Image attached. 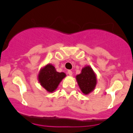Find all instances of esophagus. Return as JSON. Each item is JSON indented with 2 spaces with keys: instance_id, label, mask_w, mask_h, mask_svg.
<instances>
[{
  "instance_id": "34e87169",
  "label": "esophagus",
  "mask_w": 133,
  "mask_h": 133,
  "mask_svg": "<svg viewBox=\"0 0 133 133\" xmlns=\"http://www.w3.org/2000/svg\"><path fill=\"white\" fill-rule=\"evenodd\" d=\"M67 73L69 74V75H70V76H71V75H72V70H68V72H67Z\"/></svg>"
}]
</instances>
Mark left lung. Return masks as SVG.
Masks as SVG:
<instances>
[{
  "instance_id": "8db88e82",
  "label": "left lung",
  "mask_w": 133,
  "mask_h": 133,
  "mask_svg": "<svg viewBox=\"0 0 133 133\" xmlns=\"http://www.w3.org/2000/svg\"><path fill=\"white\" fill-rule=\"evenodd\" d=\"M77 80L81 91L85 95L93 90L97 84L96 75L89 66L83 68L81 73L77 76Z\"/></svg>"
}]
</instances>
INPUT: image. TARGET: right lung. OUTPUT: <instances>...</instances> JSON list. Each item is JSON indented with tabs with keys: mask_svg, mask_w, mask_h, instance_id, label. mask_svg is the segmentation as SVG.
I'll return each mask as SVG.
<instances>
[{
	"mask_svg": "<svg viewBox=\"0 0 133 133\" xmlns=\"http://www.w3.org/2000/svg\"><path fill=\"white\" fill-rule=\"evenodd\" d=\"M65 77L66 75L64 72H56L53 66L47 64L41 70L38 75V81L46 90L52 92Z\"/></svg>",
	"mask_w": 133,
	"mask_h": 133,
	"instance_id": "1",
	"label": "right lung"
}]
</instances>
